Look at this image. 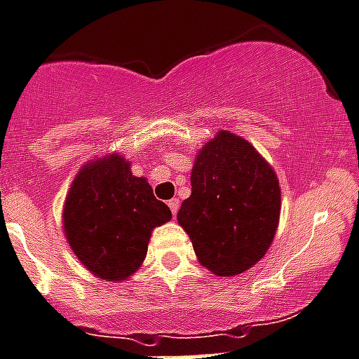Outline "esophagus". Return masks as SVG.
Instances as JSON below:
<instances>
[{"label": "esophagus", "mask_w": 359, "mask_h": 359, "mask_svg": "<svg viewBox=\"0 0 359 359\" xmlns=\"http://www.w3.org/2000/svg\"><path fill=\"white\" fill-rule=\"evenodd\" d=\"M167 206L170 208L172 215H176L177 213V208H180V199H177V197H174V199L167 201Z\"/></svg>", "instance_id": "34e87169"}]
</instances>
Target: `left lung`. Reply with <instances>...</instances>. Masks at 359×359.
Masks as SVG:
<instances>
[{"label":"left lung","mask_w":359,"mask_h":359,"mask_svg":"<svg viewBox=\"0 0 359 359\" xmlns=\"http://www.w3.org/2000/svg\"><path fill=\"white\" fill-rule=\"evenodd\" d=\"M192 194L177 211L199 262L218 276L240 275L261 261L280 217L276 174L254 146L222 130L192 169Z\"/></svg>","instance_id":"8db88e82"}]
</instances>
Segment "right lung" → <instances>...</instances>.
I'll list each match as a JSON object with an SVG mask.
<instances>
[{"instance_id":"right-lung-1","label":"right lung","mask_w":359,"mask_h":359,"mask_svg":"<svg viewBox=\"0 0 359 359\" xmlns=\"http://www.w3.org/2000/svg\"><path fill=\"white\" fill-rule=\"evenodd\" d=\"M170 218L144 177L132 176L130 162L111 155L77 174L65 203L63 229L77 259L93 275L114 282L137 271L151 231Z\"/></svg>"}]
</instances>
